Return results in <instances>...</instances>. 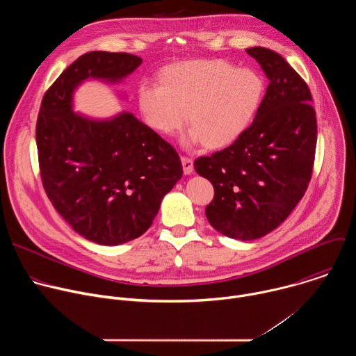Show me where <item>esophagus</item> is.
I'll use <instances>...</instances> for the list:
<instances>
[{"mask_svg":"<svg viewBox=\"0 0 356 356\" xmlns=\"http://www.w3.org/2000/svg\"><path fill=\"white\" fill-rule=\"evenodd\" d=\"M181 165H183L184 175H191L193 173V159L191 158L181 156Z\"/></svg>","mask_w":356,"mask_h":356,"instance_id":"34e87169","label":"esophagus"}]
</instances>
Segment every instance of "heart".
I'll return each mask as SVG.
<instances>
[{
    "label": "heart",
    "instance_id": "b5f03b06",
    "mask_svg": "<svg viewBox=\"0 0 356 356\" xmlns=\"http://www.w3.org/2000/svg\"><path fill=\"white\" fill-rule=\"evenodd\" d=\"M264 95L261 76L225 60H193L166 67L161 84L143 81L138 104L145 122L172 135L187 121L188 145L204 140L209 147L232 143L250 124Z\"/></svg>",
    "mask_w": 356,
    "mask_h": 356
}]
</instances>
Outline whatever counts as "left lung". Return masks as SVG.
<instances>
[{
	"label": "left lung",
	"instance_id": "1",
	"mask_svg": "<svg viewBox=\"0 0 356 356\" xmlns=\"http://www.w3.org/2000/svg\"><path fill=\"white\" fill-rule=\"evenodd\" d=\"M246 54L269 79L257 115L232 145L194 161L214 186L209 222L241 241L261 238L289 217L312 180L317 145L307 83L275 50L255 46Z\"/></svg>",
	"mask_w": 356,
	"mask_h": 356
}]
</instances>
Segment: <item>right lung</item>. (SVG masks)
Returning <instances> with one entry per match:
<instances>
[{
    "instance_id": "right-lung-1",
    "label": "right lung",
    "mask_w": 356,
    "mask_h": 356,
    "mask_svg": "<svg viewBox=\"0 0 356 356\" xmlns=\"http://www.w3.org/2000/svg\"><path fill=\"white\" fill-rule=\"evenodd\" d=\"M140 63L131 54L81 55L47 88L36 121L40 179L50 202L77 234L99 245L146 232L183 176L176 149L131 113L106 121L73 113V91L83 80L115 83Z\"/></svg>"
}]
</instances>
